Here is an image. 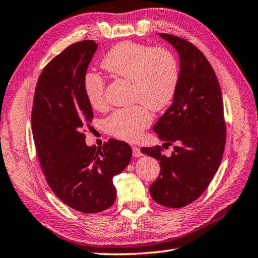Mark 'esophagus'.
<instances>
[{"label":"esophagus","instance_id":"34e87169","mask_svg":"<svg viewBox=\"0 0 258 258\" xmlns=\"http://www.w3.org/2000/svg\"><path fill=\"white\" fill-rule=\"evenodd\" d=\"M133 156L136 157V158L142 156V152H141V150H140L138 147H136V146L133 147Z\"/></svg>","mask_w":258,"mask_h":258}]
</instances>
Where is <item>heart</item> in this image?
<instances>
[{"mask_svg": "<svg viewBox=\"0 0 258 258\" xmlns=\"http://www.w3.org/2000/svg\"><path fill=\"white\" fill-rule=\"evenodd\" d=\"M100 65L109 75L130 82L133 100L139 101L114 110L106 119V130L118 139L135 141L152 121L150 109L162 110L173 100L180 81L179 61L168 48L121 42L107 51ZM83 87L91 108L104 110V79L88 72L84 76Z\"/></svg>", "mask_w": 258, "mask_h": 258, "instance_id": "obj_1", "label": "heart"}]
</instances>
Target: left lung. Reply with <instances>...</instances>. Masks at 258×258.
I'll list each match as a JSON object with an SVG mask.
<instances>
[{"label": "left lung", "mask_w": 258, "mask_h": 258, "mask_svg": "<svg viewBox=\"0 0 258 258\" xmlns=\"http://www.w3.org/2000/svg\"><path fill=\"white\" fill-rule=\"evenodd\" d=\"M176 49L180 81L168 110L153 131L167 145L175 144L170 157L161 147L141 148L160 161L159 177L150 186L157 203L183 208L207 190L222 161L225 147V121L219 81L207 57L190 42L158 33Z\"/></svg>", "instance_id": "left-lung-1"}]
</instances>
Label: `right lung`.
<instances>
[{"mask_svg": "<svg viewBox=\"0 0 258 258\" xmlns=\"http://www.w3.org/2000/svg\"><path fill=\"white\" fill-rule=\"evenodd\" d=\"M98 45L68 46L45 66L32 109L34 144L49 187L60 201L82 213H98L116 201L112 177L129 164L133 151L110 139L102 148L87 146L83 128L94 117L83 87Z\"/></svg>", "mask_w": 258, "mask_h": 258, "instance_id": "1", "label": "right lung"}]
</instances>
